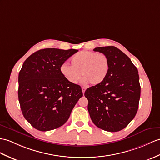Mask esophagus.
<instances>
[{"mask_svg": "<svg viewBox=\"0 0 160 160\" xmlns=\"http://www.w3.org/2000/svg\"><path fill=\"white\" fill-rule=\"evenodd\" d=\"M82 92H83V94H84L85 91H86V88H85V87H82Z\"/></svg>", "mask_w": 160, "mask_h": 160, "instance_id": "obj_1", "label": "esophagus"}]
</instances>
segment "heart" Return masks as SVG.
I'll use <instances>...</instances> for the list:
<instances>
[{
  "label": "heart",
  "mask_w": 160,
  "mask_h": 160,
  "mask_svg": "<svg viewBox=\"0 0 160 160\" xmlns=\"http://www.w3.org/2000/svg\"><path fill=\"white\" fill-rule=\"evenodd\" d=\"M71 64L63 63L60 71L62 76L69 83L76 84L81 78L83 83L88 82L92 85H97L106 79L110 69V61L103 53L91 51H81L71 58Z\"/></svg>",
  "instance_id": "b5f03b06"
}]
</instances>
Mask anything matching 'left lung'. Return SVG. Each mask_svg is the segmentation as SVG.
<instances>
[{"instance_id": "obj_1", "label": "left lung", "mask_w": 160, "mask_h": 160, "mask_svg": "<svg viewBox=\"0 0 160 160\" xmlns=\"http://www.w3.org/2000/svg\"><path fill=\"white\" fill-rule=\"evenodd\" d=\"M93 50L108 56L110 69L102 83L88 88L84 92L88 112L99 128L118 132L127 127L138 111L140 98L138 69L116 47H98Z\"/></svg>"}]
</instances>
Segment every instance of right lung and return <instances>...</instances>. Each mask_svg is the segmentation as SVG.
<instances>
[{"label": "right lung", "instance_id": "1", "mask_svg": "<svg viewBox=\"0 0 160 160\" xmlns=\"http://www.w3.org/2000/svg\"><path fill=\"white\" fill-rule=\"evenodd\" d=\"M78 51L46 48L35 52L23 63L18 76V99L26 120L39 131L64 125L82 97L80 86L69 83L60 71Z\"/></svg>", "mask_w": 160, "mask_h": 160}]
</instances>
